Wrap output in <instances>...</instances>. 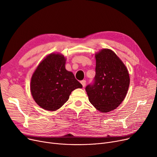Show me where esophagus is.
<instances>
[{"mask_svg":"<svg viewBox=\"0 0 157 157\" xmlns=\"http://www.w3.org/2000/svg\"><path fill=\"white\" fill-rule=\"evenodd\" d=\"M81 83L82 85H83V86L84 87V86L86 85V81H85V80H82V81H81Z\"/></svg>","mask_w":157,"mask_h":157,"instance_id":"obj_1","label":"esophagus"}]
</instances>
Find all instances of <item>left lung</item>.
<instances>
[{"label":"left lung","mask_w":157,"mask_h":157,"mask_svg":"<svg viewBox=\"0 0 157 157\" xmlns=\"http://www.w3.org/2000/svg\"><path fill=\"white\" fill-rule=\"evenodd\" d=\"M95 59V76L85 90L95 108L108 113L124 100L130 85L129 74L124 63L111 49H102Z\"/></svg>","instance_id":"left-lung-1"}]
</instances>
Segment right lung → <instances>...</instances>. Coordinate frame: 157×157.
<instances>
[{"mask_svg":"<svg viewBox=\"0 0 157 157\" xmlns=\"http://www.w3.org/2000/svg\"><path fill=\"white\" fill-rule=\"evenodd\" d=\"M65 57L51 54L41 62L33 74L30 90L36 102L48 111H55L66 102L71 92L83 86L65 67Z\"/></svg>","mask_w":157,"mask_h":157,"instance_id":"1","label":"right lung"}]
</instances>
